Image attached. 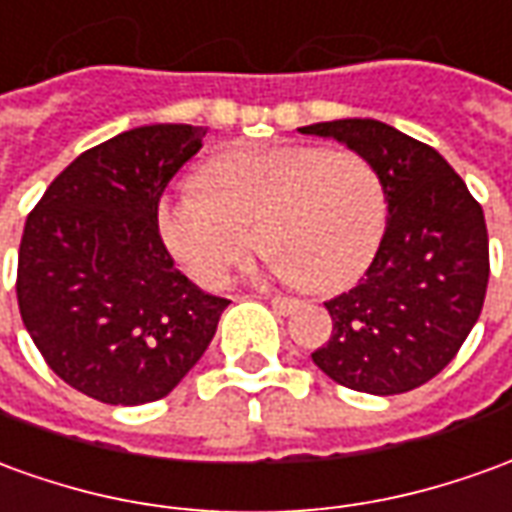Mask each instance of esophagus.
<instances>
[{"instance_id":"obj_1","label":"esophagus","mask_w":512,"mask_h":512,"mask_svg":"<svg viewBox=\"0 0 512 512\" xmlns=\"http://www.w3.org/2000/svg\"><path fill=\"white\" fill-rule=\"evenodd\" d=\"M266 299L271 302V307H274V313H280V316H288V313H293L296 310V299H291V296H282V293H266Z\"/></svg>"}]
</instances>
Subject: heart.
Masks as SVG:
<instances>
[{
    "instance_id": "1",
    "label": "heart",
    "mask_w": 512,
    "mask_h": 512,
    "mask_svg": "<svg viewBox=\"0 0 512 512\" xmlns=\"http://www.w3.org/2000/svg\"><path fill=\"white\" fill-rule=\"evenodd\" d=\"M205 191L157 205V230L188 277L219 288L255 252L256 232L282 280L316 293L355 285L382 244L388 196L355 149L244 146L213 157Z\"/></svg>"
}]
</instances>
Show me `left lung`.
Returning <instances> with one entry per match:
<instances>
[{"label": "left lung", "mask_w": 512, "mask_h": 512, "mask_svg": "<svg viewBox=\"0 0 512 512\" xmlns=\"http://www.w3.org/2000/svg\"><path fill=\"white\" fill-rule=\"evenodd\" d=\"M299 132L368 157L388 196L366 277L324 302L332 335L313 363L352 391H413L452 363L482 313L491 263L480 202L432 146L391 124L338 119Z\"/></svg>", "instance_id": "obj_1"}]
</instances>
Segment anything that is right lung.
<instances>
[{
	"instance_id": "1",
	"label": "right lung",
	"mask_w": 512,
	"mask_h": 512,
	"mask_svg": "<svg viewBox=\"0 0 512 512\" xmlns=\"http://www.w3.org/2000/svg\"><path fill=\"white\" fill-rule=\"evenodd\" d=\"M205 132L191 124L121 132L60 171L24 224L21 321L46 366L105 405L169 396L230 305L174 266L157 230L160 196Z\"/></svg>"
}]
</instances>
